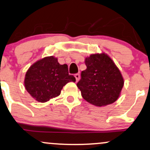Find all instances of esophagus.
Segmentation results:
<instances>
[{
  "mask_svg": "<svg viewBox=\"0 0 150 150\" xmlns=\"http://www.w3.org/2000/svg\"><path fill=\"white\" fill-rule=\"evenodd\" d=\"M75 79H76L77 82H78L79 80H80V74H79V73L75 74Z\"/></svg>",
  "mask_w": 150,
  "mask_h": 150,
  "instance_id": "esophagus-1",
  "label": "esophagus"
}]
</instances>
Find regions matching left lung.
Returning a JSON list of instances; mask_svg holds the SVG:
<instances>
[{"mask_svg":"<svg viewBox=\"0 0 150 150\" xmlns=\"http://www.w3.org/2000/svg\"><path fill=\"white\" fill-rule=\"evenodd\" d=\"M77 86L84 100L98 107L112 104L120 97L124 78L114 61L105 53L93 54L84 61Z\"/></svg>","mask_w":150,"mask_h":150,"instance_id":"left-lung-1","label":"left lung"}]
</instances>
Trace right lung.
I'll use <instances>...</instances> for the list:
<instances>
[{
    "label": "right lung",
    "instance_id": "right-lung-1",
    "mask_svg": "<svg viewBox=\"0 0 150 150\" xmlns=\"http://www.w3.org/2000/svg\"><path fill=\"white\" fill-rule=\"evenodd\" d=\"M75 82V77L68 74L66 64L61 65L53 56L40 59L26 71L24 86L35 100L45 103L60 95L63 86Z\"/></svg>",
    "mask_w": 150,
    "mask_h": 150
}]
</instances>
